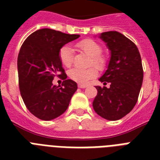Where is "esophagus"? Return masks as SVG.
I'll use <instances>...</instances> for the list:
<instances>
[{"label":"esophagus","instance_id":"obj_1","mask_svg":"<svg viewBox=\"0 0 160 160\" xmlns=\"http://www.w3.org/2000/svg\"><path fill=\"white\" fill-rule=\"evenodd\" d=\"M78 86H79V88L84 89V88L87 87L88 85H86V84H82V83H79V84H78Z\"/></svg>","mask_w":160,"mask_h":160}]
</instances>
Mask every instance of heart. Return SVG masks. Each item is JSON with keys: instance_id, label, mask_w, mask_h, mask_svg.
<instances>
[{"instance_id": "1", "label": "heart", "mask_w": 160, "mask_h": 160, "mask_svg": "<svg viewBox=\"0 0 160 160\" xmlns=\"http://www.w3.org/2000/svg\"><path fill=\"white\" fill-rule=\"evenodd\" d=\"M76 47L90 56V60L88 65H94L95 67L100 70L105 67L106 60L103 55H100L102 48L100 44H98L96 41L90 39L83 40L76 44ZM60 60L61 64L65 67L71 66L73 63V51L70 46H65L60 49ZM96 74H97L96 69L93 66L86 69L74 68L68 73L69 77L71 80L79 83L88 82L92 78L95 77Z\"/></svg>"}]
</instances>
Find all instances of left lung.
I'll return each mask as SVG.
<instances>
[{"mask_svg":"<svg viewBox=\"0 0 160 160\" xmlns=\"http://www.w3.org/2000/svg\"><path fill=\"white\" fill-rule=\"evenodd\" d=\"M100 38L106 43L110 59L99 80L109 87L95 86L93 108L104 119L118 120L136 105L144 77L141 57L135 44L118 31L103 32Z\"/></svg>","mask_w":160,"mask_h":160,"instance_id":"1","label":"left lung"}]
</instances>
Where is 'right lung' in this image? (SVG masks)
Returning <instances> with one entry per match:
<instances>
[{"mask_svg": "<svg viewBox=\"0 0 160 160\" xmlns=\"http://www.w3.org/2000/svg\"><path fill=\"white\" fill-rule=\"evenodd\" d=\"M79 37L45 28L31 34L21 46L17 59L19 87L26 108L38 119L51 120L61 115L77 90L76 82L66 79L60 51ZM56 75L64 80L61 86L52 84Z\"/></svg>", "mask_w": 160, "mask_h": 160, "instance_id": "obj_1", "label": "right lung"}]
</instances>
